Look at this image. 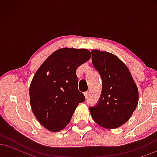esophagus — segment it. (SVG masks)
<instances>
[{
  "mask_svg": "<svg viewBox=\"0 0 157 157\" xmlns=\"http://www.w3.org/2000/svg\"><path fill=\"white\" fill-rule=\"evenodd\" d=\"M84 95H85V97H86V98L87 99L88 97H89V91H86V92L84 93Z\"/></svg>",
  "mask_w": 157,
  "mask_h": 157,
  "instance_id": "34e87169",
  "label": "esophagus"
}]
</instances>
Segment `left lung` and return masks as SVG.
Listing matches in <instances>:
<instances>
[{"mask_svg":"<svg viewBox=\"0 0 157 157\" xmlns=\"http://www.w3.org/2000/svg\"><path fill=\"white\" fill-rule=\"evenodd\" d=\"M91 59L101 76L102 87L100 100L89 108L90 113L101 127L117 128L131 118L137 106V86L126 65L116 55L93 49Z\"/></svg>","mask_w":157,"mask_h":157,"instance_id":"8db88e82","label":"left lung"}]
</instances>
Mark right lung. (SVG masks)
<instances>
[{"label": "right lung", "instance_id": "obj_1", "mask_svg": "<svg viewBox=\"0 0 157 157\" xmlns=\"http://www.w3.org/2000/svg\"><path fill=\"white\" fill-rule=\"evenodd\" d=\"M91 58L86 48H62L48 56L37 70L29 86L32 112L45 128L57 132L69 123L79 103L77 68Z\"/></svg>", "mask_w": 157, "mask_h": 157}]
</instances>
